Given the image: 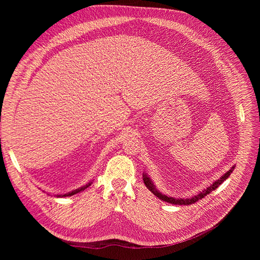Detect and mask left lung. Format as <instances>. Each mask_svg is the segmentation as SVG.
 <instances>
[{"mask_svg":"<svg viewBox=\"0 0 260 260\" xmlns=\"http://www.w3.org/2000/svg\"><path fill=\"white\" fill-rule=\"evenodd\" d=\"M234 168H235V166H232L229 169V171H226L223 176H221V178H219L218 180H216L215 182L210 184L208 187L204 188V190L202 192H200L198 195L192 196V198H188V199H176V198H171V196H167V195L162 194L161 192L157 190L155 184L153 183V181L151 180V178L147 176V174H145V172L143 174V181H144L145 186L148 188V190L151 191L155 196H157V198L160 199L161 201H165V202L170 203V204H175V205H191V204H194V203L198 202L199 200H202L203 198H205L207 194H209L210 192L216 190V188L220 184H221L223 181H225L228 178L230 177V175L232 174V171L234 170Z\"/></svg>","mask_w":260,"mask_h":260,"instance_id":"left-lung-1","label":"left lung"}]
</instances>
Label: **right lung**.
<instances>
[{"mask_svg": "<svg viewBox=\"0 0 260 260\" xmlns=\"http://www.w3.org/2000/svg\"><path fill=\"white\" fill-rule=\"evenodd\" d=\"M91 183H92V181H90V182H89L88 184H85V185H83V186H81V187H79V188H76V190H74V191H72V192H68V193H66V194H58V195H56V198H67V196L75 195V194L79 193V192H81V191H84L86 187H89V186L91 185Z\"/></svg>", "mask_w": 260, "mask_h": 260, "instance_id": "right-lung-1", "label": "right lung"}]
</instances>
